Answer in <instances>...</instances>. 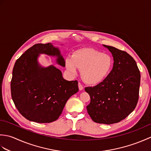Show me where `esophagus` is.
I'll return each mask as SVG.
<instances>
[{"mask_svg":"<svg viewBox=\"0 0 151 151\" xmlns=\"http://www.w3.org/2000/svg\"><path fill=\"white\" fill-rule=\"evenodd\" d=\"M78 88H79V89L80 90H82L83 89H84V87H83V86L81 84V83H80V82H78Z\"/></svg>","mask_w":151,"mask_h":151,"instance_id":"34e87169","label":"esophagus"}]
</instances>
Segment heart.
<instances>
[{"label": "heart", "instance_id": "obj_1", "mask_svg": "<svg viewBox=\"0 0 151 151\" xmlns=\"http://www.w3.org/2000/svg\"><path fill=\"white\" fill-rule=\"evenodd\" d=\"M65 66L73 75L77 74L78 69L82 70V78L86 84L97 85L111 72L113 59L108 54L88 48L76 50L72 58H66Z\"/></svg>", "mask_w": 151, "mask_h": 151}]
</instances>
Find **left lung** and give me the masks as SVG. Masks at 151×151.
<instances>
[{
    "mask_svg": "<svg viewBox=\"0 0 151 151\" xmlns=\"http://www.w3.org/2000/svg\"><path fill=\"white\" fill-rule=\"evenodd\" d=\"M103 46L114 58V65L104 81L85 91L90 96L88 113L95 123L111 124L120 122L135 109L139 99L140 72L136 61L127 52Z\"/></svg>",
    "mask_w": 151,
    "mask_h": 151,
    "instance_id": "left-lung-1",
    "label": "left lung"
}]
</instances>
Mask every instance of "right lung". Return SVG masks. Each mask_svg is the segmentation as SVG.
Segmentation results:
<instances>
[{
	"instance_id": "add662e5",
	"label": "right lung",
	"mask_w": 151,
	"mask_h": 151,
	"mask_svg": "<svg viewBox=\"0 0 151 151\" xmlns=\"http://www.w3.org/2000/svg\"><path fill=\"white\" fill-rule=\"evenodd\" d=\"M41 54L56 56V63L65 67L60 49L52 43H37L17 60L13 69L11 94L18 111L30 121L51 123L58 119L67 100L78 91L77 81L63 79L62 71L38 62Z\"/></svg>"
}]
</instances>
